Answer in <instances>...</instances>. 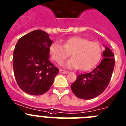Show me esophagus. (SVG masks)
Listing matches in <instances>:
<instances>
[{"mask_svg": "<svg viewBox=\"0 0 126 126\" xmlns=\"http://www.w3.org/2000/svg\"><path fill=\"white\" fill-rule=\"evenodd\" d=\"M60 72L61 73V74H67L68 72V71H65V70H63L62 69L60 70Z\"/></svg>", "mask_w": 126, "mask_h": 126, "instance_id": "1", "label": "esophagus"}]
</instances>
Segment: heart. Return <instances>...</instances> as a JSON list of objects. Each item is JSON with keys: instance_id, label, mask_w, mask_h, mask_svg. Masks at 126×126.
Masks as SVG:
<instances>
[{"instance_id": "1", "label": "heart", "mask_w": 126, "mask_h": 126, "mask_svg": "<svg viewBox=\"0 0 126 126\" xmlns=\"http://www.w3.org/2000/svg\"><path fill=\"white\" fill-rule=\"evenodd\" d=\"M50 53L52 59L58 64H61L71 53L72 58L66 61L64 66L70 69L80 68L82 70H87L94 67L100 60L102 48L97 42L75 36L66 40L63 44L54 42L50 45Z\"/></svg>"}]
</instances>
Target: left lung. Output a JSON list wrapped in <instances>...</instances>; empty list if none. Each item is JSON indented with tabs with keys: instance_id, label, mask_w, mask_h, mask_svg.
I'll return each instance as SVG.
<instances>
[{
	"instance_id": "left-lung-1",
	"label": "left lung",
	"mask_w": 126,
	"mask_h": 126,
	"mask_svg": "<svg viewBox=\"0 0 126 126\" xmlns=\"http://www.w3.org/2000/svg\"><path fill=\"white\" fill-rule=\"evenodd\" d=\"M103 60L92 71L78 76L71 84L72 92L82 99H91L101 95L108 86L115 66L114 54L107 47L102 52Z\"/></svg>"
}]
</instances>
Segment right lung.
Here are the masks:
<instances>
[{"mask_svg":"<svg viewBox=\"0 0 126 126\" xmlns=\"http://www.w3.org/2000/svg\"><path fill=\"white\" fill-rule=\"evenodd\" d=\"M52 43L48 34L35 30L21 37L16 44L14 75L18 86L26 94L42 95L53 84L59 69L49 60Z\"/></svg>","mask_w":126,"mask_h":126,"instance_id":"add662e5","label":"right lung"}]
</instances>
